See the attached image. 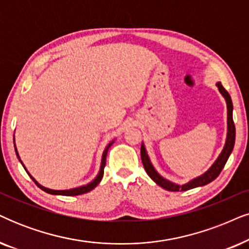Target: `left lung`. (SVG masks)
Listing matches in <instances>:
<instances>
[{
    "mask_svg": "<svg viewBox=\"0 0 249 249\" xmlns=\"http://www.w3.org/2000/svg\"><path fill=\"white\" fill-rule=\"evenodd\" d=\"M217 87L221 91L222 95L225 97V101H227L228 104V138H227V143H225V146L222 151V153L219 154V157L217 158V160L215 161V163L213 164L211 167V169L208 170L207 173L203 174L202 176L198 177V178L191 180L188 184H184V185H177V184L170 183L166 180L164 178H162L159 174H158L152 164L150 162V159H148L146 151L143 145L141 147V158H142V162H143L144 169L145 172L147 173V175L152 178L154 182H156L158 185L161 186V188L167 190V191H188L190 189H195L198 188V186H202L206 185V184L211 183L214 180L216 177H217L219 174H221L222 169H223L225 163L230 157V154L233 150L234 146V141H235V127H234V122H233V118H232V109H233V105H232V101H231V97L229 95V92L227 91V89L224 88L223 86L221 85V82L217 83Z\"/></svg>",
    "mask_w": 249,
    "mask_h": 249,
    "instance_id": "8db88e82",
    "label": "left lung"
}]
</instances>
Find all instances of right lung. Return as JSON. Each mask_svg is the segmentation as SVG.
Segmentation results:
<instances>
[{
  "label": "right lung",
  "mask_w": 249,
  "mask_h": 249,
  "mask_svg": "<svg viewBox=\"0 0 249 249\" xmlns=\"http://www.w3.org/2000/svg\"><path fill=\"white\" fill-rule=\"evenodd\" d=\"M111 145H112V143L109 144L107 147H106V150L104 151V153H103L102 167H101V172H99L98 176H97L96 178L93 179L91 183L88 184V185H86V186H81V188H76V189H72V190H66V191H54V190H50V189H47V188H43V186H41L40 184H38L36 180H35L33 177L30 175V174H28V173L27 174H28V175H30L31 178L34 180V183L36 184L38 188H40L41 190H43L44 192L50 193V195H60V196H79V195H83V193H87V192L91 191L92 189H95L96 186L99 184V182H101V180H102L103 175H104V168H105V164H106V156H107V151H108V148H109V146H111ZM16 154H17V157L19 158L18 153H16ZM22 166H24V164H22Z\"/></svg>",
  "instance_id": "1"
}]
</instances>
